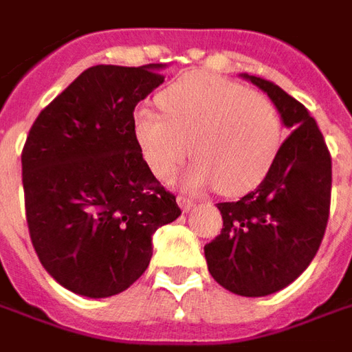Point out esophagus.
Here are the masks:
<instances>
[{"label": "esophagus", "mask_w": 352, "mask_h": 352, "mask_svg": "<svg viewBox=\"0 0 352 352\" xmlns=\"http://www.w3.org/2000/svg\"><path fill=\"white\" fill-rule=\"evenodd\" d=\"M177 204H179V207L183 209V213H188V211H190L192 207L196 206V204H194L192 199L184 198V196H179V198H177Z\"/></svg>", "instance_id": "34e87169"}]
</instances>
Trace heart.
<instances>
[{
    "label": "heart",
    "instance_id": "b5f03b06",
    "mask_svg": "<svg viewBox=\"0 0 352 352\" xmlns=\"http://www.w3.org/2000/svg\"><path fill=\"white\" fill-rule=\"evenodd\" d=\"M162 115L133 113V135L146 166L166 181L188 154L196 158L181 183L190 192L219 186L237 196L251 190L277 158L280 120L265 96L209 73H188L158 94Z\"/></svg>",
    "mask_w": 352,
    "mask_h": 352
}]
</instances>
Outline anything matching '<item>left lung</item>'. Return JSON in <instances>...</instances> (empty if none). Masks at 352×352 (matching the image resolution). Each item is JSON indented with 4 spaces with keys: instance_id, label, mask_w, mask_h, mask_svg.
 Masks as SVG:
<instances>
[{
    "instance_id": "1",
    "label": "left lung",
    "mask_w": 352,
    "mask_h": 352,
    "mask_svg": "<svg viewBox=\"0 0 352 352\" xmlns=\"http://www.w3.org/2000/svg\"><path fill=\"white\" fill-rule=\"evenodd\" d=\"M277 109L290 131L264 181L239 201L217 204L221 236L204 247L209 273L230 292L258 298L296 280L324 237L332 158L315 118L272 80L241 73Z\"/></svg>"
}]
</instances>
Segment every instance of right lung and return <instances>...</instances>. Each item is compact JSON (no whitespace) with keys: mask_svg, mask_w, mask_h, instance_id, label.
<instances>
[{"mask_svg":"<svg viewBox=\"0 0 352 352\" xmlns=\"http://www.w3.org/2000/svg\"><path fill=\"white\" fill-rule=\"evenodd\" d=\"M164 67H88L30 130V237L50 277L75 294L109 298L133 285L148 267L154 232L181 214L133 135V109L164 82Z\"/></svg>","mask_w":352,"mask_h":352,"instance_id":"add662e5","label":"right lung"}]
</instances>
